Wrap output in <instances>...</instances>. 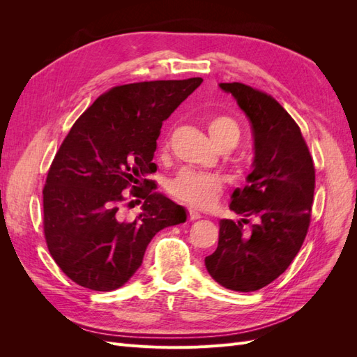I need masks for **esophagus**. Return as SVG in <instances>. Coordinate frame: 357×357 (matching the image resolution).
Returning a JSON list of instances; mask_svg holds the SVG:
<instances>
[{
	"instance_id": "1",
	"label": "esophagus",
	"mask_w": 357,
	"mask_h": 357,
	"mask_svg": "<svg viewBox=\"0 0 357 357\" xmlns=\"http://www.w3.org/2000/svg\"><path fill=\"white\" fill-rule=\"evenodd\" d=\"M189 219L190 220H197V219H201V214L195 210H189Z\"/></svg>"
}]
</instances>
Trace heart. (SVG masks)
Listing matches in <instances>:
<instances>
[{"label":"heart","mask_w":357,"mask_h":357,"mask_svg":"<svg viewBox=\"0 0 357 357\" xmlns=\"http://www.w3.org/2000/svg\"><path fill=\"white\" fill-rule=\"evenodd\" d=\"M208 132L214 144L235 147L240 142V126L231 116H214L208 122ZM167 146V143H165ZM171 195L197 208H211L223 190V178L190 168H183L169 181Z\"/></svg>","instance_id":"heart-1"}]
</instances>
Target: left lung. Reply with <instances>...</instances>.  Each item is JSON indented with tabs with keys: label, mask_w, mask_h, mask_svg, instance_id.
I'll list each match as a JSON object with an SVG mask.
<instances>
[{
	"label": "left lung",
	"mask_w": 357,
	"mask_h": 357,
	"mask_svg": "<svg viewBox=\"0 0 357 357\" xmlns=\"http://www.w3.org/2000/svg\"><path fill=\"white\" fill-rule=\"evenodd\" d=\"M252 125L253 171L232 192L229 208L244 219L219 222V244L205 268L220 286L255 291L282 275L298 255L311 220L314 164L290 114L271 95L243 83H220ZM259 222L245 231V217Z\"/></svg>",
	"instance_id": "8db88e82"
}]
</instances>
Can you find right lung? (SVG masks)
I'll list each match as a JSON object with an SVG mask.
<instances>
[{
  "label": "right lung",
  "mask_w": 357,
  "mask_h": 357,
  "mask_svg": "<svg viewBox=\"0 0 357 357\" xmlns=\"http://www.w3.org/2000/svg\"><path fill=\"white\" fill-rule=\"evenodd\" d=\"M201 83L192 77L116 86L73 125L47 172L43 225L52 257L74 283L98 291L122 287L153 236L186 222L185 207L153 192L149 176L156 171L162 122ZM128 187L145 199L134 221L118 213Z\"/></svg>",
  "instance_id": "1"
}]
</instances>
